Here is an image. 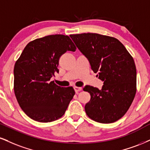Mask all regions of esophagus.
<instances>
[{"label":"esophagus","mask_w":150,"mask_h":150,"mask_svg":"<svg viewBox=\"0 0 150 150\" xmlns=\"http://www.w3.org/2000/svg\"><path fill=\"white\" fill-rule=\"evenodd\" d=\"M74 90H75V92H80V91H81V90H82V88H81V87H77V86H74Z\"/></svg>","instance_id":"esophagus-1"}]
</instances>
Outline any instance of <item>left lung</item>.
<instances>
[{"label":"left lung","mask_w":150,"mask_h":150,"mask_svg":"<svg viewBox=\"0 0 150 150\" xmlns=\"http://www.w3.org/2000/svg\"><path fill=\"white\" fill-rule=\"evenodd\" d=\"M91 69L103 81L101 90L87 86L90 94L87 115L100 123H112L122 117L136 92V68L134 58L117 39L97 33L70 35Z\"/></svg>","instance_id":"left-lung-1"}]
</instances>
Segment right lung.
I'll list each match as a JSON object with an SVG mask.
<instances>
[{
    "instance_id": "add662e5",
    "label": "right lung",
    "mask_w": 150,
    "mask_h": 150,
    "mask_svg": "<svg viewBox=\"0 0 150 150\" xmlns=\"http://www.w3.org/2000/svg\"><path fill=\"white\" fill-rule=\"evenodd\" d=\"M76 47L69 36L51 35L29 42L14 68V91L23 111L31 119L50 122L62 117L75 95L72 87L51 81L59 71V58Z\"/></svg>"
}]
</instances>
